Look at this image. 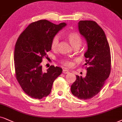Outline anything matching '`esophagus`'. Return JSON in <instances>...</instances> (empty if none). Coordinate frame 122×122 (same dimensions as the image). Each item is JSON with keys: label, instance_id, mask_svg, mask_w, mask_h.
<instances>
[{"label": "esophagus", "instance_id": "1", "mask_svg": "<svg viewBox=\"0 0 122 122\" xmlns=\"http://www.w3.org/2000/svg\"><path fill=\"white\" fill-rule=\"evenodd\" d=\"M62 72L64 74H68L69 72V71L67 70V69H63Z\"/></svg>", "mask_w": 122, "mask_h": 122}]
</instances>
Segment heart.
<instances>
[{
	"instance_id": "heart-1",
	"label": "heart",
	"mask_w": 122,
	"mask_h": 122,
	"mask_svg": "<svg viewBox=\"0 0 122 122\" xmlns=\"http://www.w3.org/2000/svg\"><path fill=\"white\" fill-rule=\"evenodd\" d=\"M67 37L70 43H71V44L73 47L76 46H78L80 47L81 43H82L81 37L80 36V35L78 33H75V32L69 33L67 35ZM58 43H59V37L57 35H56V36H54L52 40L51 44V47L52 50H57L58 46ZM61 63L64 64V65L67 66H70L72 65L71 61L67 59L62 60H61Z\"/></svg>"
}]
</instances>
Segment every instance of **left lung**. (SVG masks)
<instances>
[{"instance_id":"1","label":"left lung","mask_w":122,"mask_h":122,"mask_svg":"<svg viewBox=\"0 0 122 122\" xmlns=\"http://www.w3.org/2000/svg\"><path fill=\"white\" fill-rule=\"evenodd\" d=\"M78 29L87 43L84 53L87 71L84 78L76 75L71 91L79 99L88 100L99 93L110 75V50L104 30L95 21H80Z\"/></svg>"}]
</instances>
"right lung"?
<instances>
[{"label":"right lung","mask_w":122,"mask_h":122,"mask_svg":"<svg viewBox=\"0 0 122 122\" xmlns=\"http://www.w3.org/2000/svg\"><path fill=\"white\" fill-rule=\"evenodd\" d=\"M66 25L65 22L56 25L39 20L29 25L17 39L14 52L16 77L23 91L31 97L40 100L47 96L53 81L62 73L61 67L53 65L43 72L41 63L51 50L53 37Z\"/></svg>","instance_id":"add662e5"}]
</instances>
